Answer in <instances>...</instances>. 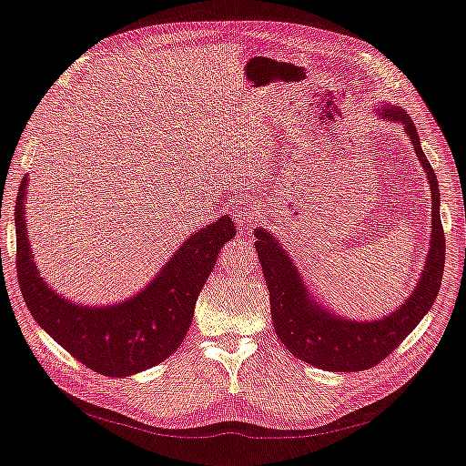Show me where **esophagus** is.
<instances>
[{"label":"esophagus","mask_w":466,"mask_h":466,"mask_svg":"<svg viewBox=\"0 0 466 466\" xmlns=\"http://www.w3.org/2000/svg\"><path fill=\"white\" fill-rule=\"evenodd\" d=\"M255 215V209L253 206L249 204L248 199H236L234 201V208H232V217H234V222L236 227L241 234H249V227H251V218Z\"/></svg>","instance_id":"34e87169"}]
</instances>
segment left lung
Masks as SVG:
<instances>
[{
    "label": "left lung",
    "mask_w": 466,
    "mask_h": 466,
    "mask_svg": "<svg viewBox=\"0 0 466 466\" xmlns=\"http://www.w3.org/2000/svg\"><path fill=\"white\" fill-rule=\"evenodd\" d=\"M377 117L400 124L411 140L431 185L432 234L417 286L406 302L377 319H352L326 309L310 293L289 253L267 228H255V248L270 293L274 329L293 356L326 371H363L377 366L424 318L440 291L446 265V238L440 220V188L434 169L420 148L419 133L401 106L379 105Z\"/></svg>",
    "instance_id": "obj_1"
}]
</instances>
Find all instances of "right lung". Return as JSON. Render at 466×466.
<instances>
[{
  "instance_id": "1",
  "label": "right lung",
  "mask_w": 466,
  "mask_h": 466,
  "mask_svg": "<svg viewBox=\"0 0 466 466\" xmlns=\"http://www.w3.org/2000/svg\"><path fill=\"white\" fill-rule=\"evenodd\" d=\"M28 177L15 204L16 276L37 326L89 370L129 377L169 358L194 318L196 299L217 265L220 248L236 236L228 215L192 232L147 286L114 305H79L58 295L35 267L28 220Z\"/></svg>"
}]
</instances>
